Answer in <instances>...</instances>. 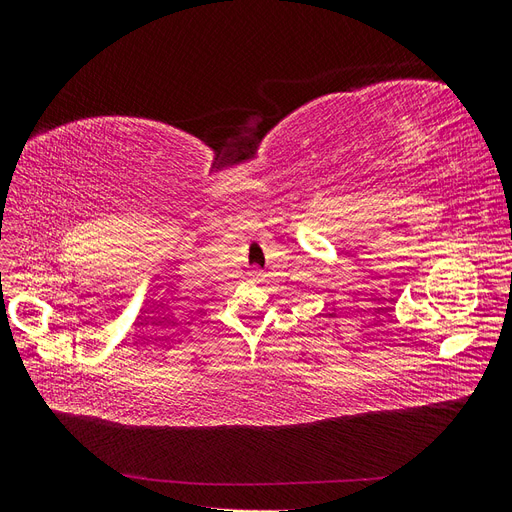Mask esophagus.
<instances>
[{"label": "esophagus", "mask_w": 512, "mask_h": 512, "mask_svg": "<svg viewBox=\"0 0 512 512\" xmlns=\"http://www.w3.org/2000/svg\"><path fill=\"white\" fill-rule=\"evenodd\" d=\"M250 277H252V280H260L262 273H260V271H254V273H250Z\"/></svg>", "instance_id": "obj_1"}]
</instances>
